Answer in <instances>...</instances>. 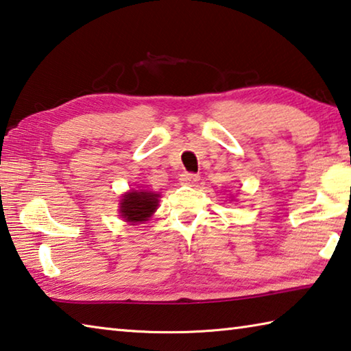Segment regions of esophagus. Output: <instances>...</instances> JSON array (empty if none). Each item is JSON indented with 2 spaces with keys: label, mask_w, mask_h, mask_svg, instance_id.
<instances>
[{
  "label": "esophagus",
  "mask_w": 351,
  "mask_h": 351,
  "mask_svg": "<svg viewBox=\"0 0 351 351\" xmlns=\"http://www.w3.org/2000/svg\"><path fill=\"white\" fill-rule=\"evenodd\" d=\"M200 180V177L197 174H191V172H186V174H183L180 177V183L182 185H186V186H194L195 183H197Z\"/></svg>",
  "instance_id": "esophagus-1"
}]
</instances>
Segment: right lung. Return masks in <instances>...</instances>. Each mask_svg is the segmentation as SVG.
I'll list each match as a JSON object with an SVG mask.
<instances>
[{
  "label": "right lung",
  "mask_w": 351,
  "mask_h": 351,
  "mask_svg": "<svg viewBox=\"0 0 351 351\" xmlns=\"http://www.w3.org/2000/svg\"><path fill=\"white\" fill-rule=\"evenodd\" d=\"M158 197L160 194L147 189H140V191L132 189L120 200V216L131 225L146 222L156 213Z\"/></svg>",
  "instance_id": "obj_1"
}]
</instances>
